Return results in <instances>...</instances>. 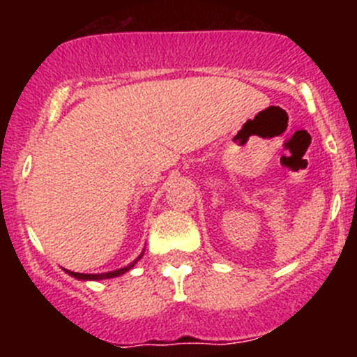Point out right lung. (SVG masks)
Returning a JSON list of instances; mask_svg holds the SVG:
<instances>
[{"instance_id":"right-lung-1","label":"right lung","mask_w":357,"mask_h":357,"mask_svg":"<svg viewBox=\"0 0 357 357\" xmlns=\"http://www.w3.org/2000/svg\"><path fill=\"white\" fill-rule=\"evenodd\" d=\"M142 257H143V252L138 255V259H135V261L131 262V264L124 266V268H121V269H115V271H109V273H98V275H86V273H74V271H68V269H66V273H67V275H70L72 278L82 280V282H96V280H109V278H115V276H121V275H124V273H128L129 269L135 268V264Z\"/></svg>"}]
</instances>
